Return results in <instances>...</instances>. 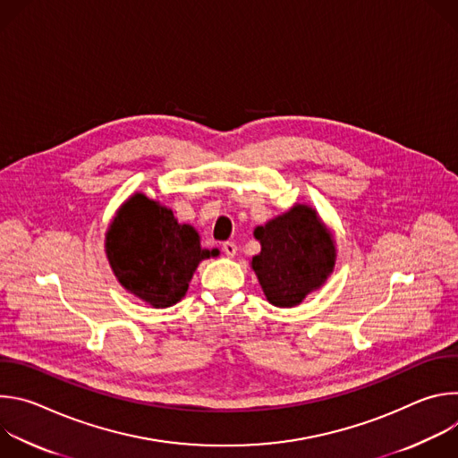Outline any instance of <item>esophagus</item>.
<instances>
[{
    "label": "esophagus",
    "mask_w": 458,
    "mask_h": 458,
    "mask_svg": "<svg viewBox=\"0 0 458 458\" xmlns=\"http://www.w3.org/2000/svg\"><path fill=\"white\" fill-rule=\"evenodd\" d=\"M223 250H225V253H226L228 257H233V255L237 253V244L228 241V242H225V244H223Z\"/></svg>",
    "instance_id": "34e87169"
}]
</instances>
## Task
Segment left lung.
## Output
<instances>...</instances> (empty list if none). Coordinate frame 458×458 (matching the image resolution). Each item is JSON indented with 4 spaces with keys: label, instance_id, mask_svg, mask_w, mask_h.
Returning a JSON list of instances; mask_svg holds the SVG:
<instances>
[{
    "label": "left lung",
    "instance_id": "obj_1",
    "mask_svg": "<svg viewBox=\"0 0 458 458\" xmlns=\"http://www.w3.org/2000/svg\"><path fill=\"white\" fill-rule=\"evenodd\" d=\"M253 237L260 242V251L251 257L250 267L267 301L277 308L301 304L334 274V233L310 205H293L257 226Z\"/></svg>",
    "mask_w": 458,
    "mask_h": 458
}]
</instances>
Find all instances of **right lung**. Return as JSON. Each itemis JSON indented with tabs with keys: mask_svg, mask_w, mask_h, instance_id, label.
<instances>
[{
	"mask_svg": "<svg viewBox=\"0 0 458 458\" xmlns=\"http://www.w3.org/2000/svg\"><path fill=\"white\" fill-rule=\"evenodd\" d=\"M105 253L128 293L152 308H168L186 295L201 260L217 257L219 250L203 248L191 225H179L170 208L136 191L110 221Z\"/></svg>",
	"mask_w": 458,
	"mask_h": 458,
	"instance_id": "right-lung-1",
	"label": "right lung"
}]
</instances>
